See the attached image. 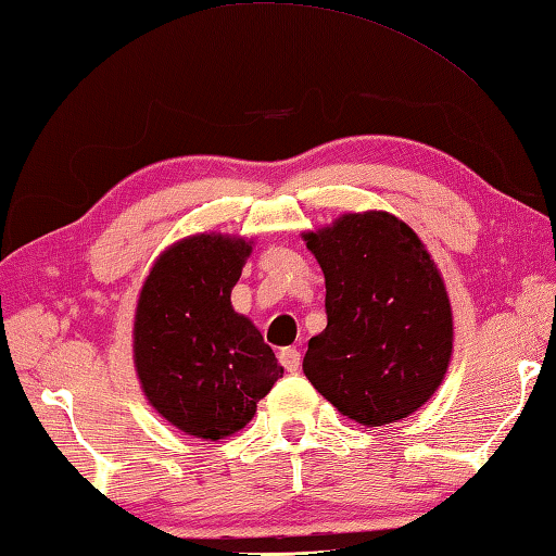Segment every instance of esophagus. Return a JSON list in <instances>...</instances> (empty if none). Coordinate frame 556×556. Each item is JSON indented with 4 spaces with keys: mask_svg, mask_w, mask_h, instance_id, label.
I'll use <instances>...</instances> for the list:
<instances>
[{
    "mask_svg": "<svg viewBox=\"0 0 556 556\" xmlns=\"http://www.w3.org/2000/svg\"><path fill=\"white\" fill-rule=\"evenodd\" d=\"M279 362H281V367H285L287 371H296V369H299V365H301V355H299V350H296V348H285V350H279Z\"/></svg>",
    "mask_w": 556,
    "mask_h": 556,
    "instance_id": "1",
    "label": "esophagus"
}]
</instances>
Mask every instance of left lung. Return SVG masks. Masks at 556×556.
<instances>
[{
    "instance_id": "8db88e82",
    "label": "left lung",
    "mask_w": 556,
    "mask_h": 556,
    "mask_svg": "<svg viewBox=\"0 0 556 556\" xmlns=\"http://www.w3.org/2000/svg\"><path fill=\"white\" fill-rule=\"evenodd\" d=\"M326 277L328 326L304 375L342 416L379 428L418 410L445 379L452 306L435 260L387 211L304 233Z\"/></svg>"
}]
</instances>
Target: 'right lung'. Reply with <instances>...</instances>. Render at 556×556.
<instances>
[{"instance_id": "obj_1", "label": "right lung", "mask_w": 556, "mask_h": 556, "mask_svg": "<svg viewBox=\"0 0 556 556\" xmlns=\"http://www.w3.org/2000/svg\"><path fill=\"white\" fill-rule=\"evenodd\" d=\"M250 252L245 238L189 236L155 260L138 296L140 387L160 416L201 440L245 428L285 375L252 320L230 306Z\"/></svg>"}]
</instances>
